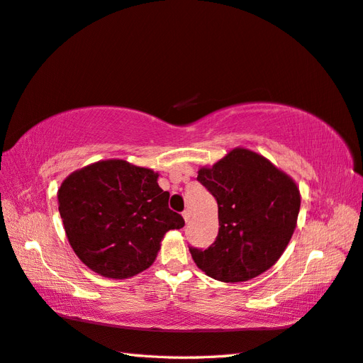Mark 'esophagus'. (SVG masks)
Returning a JSON list of instances; mask_svg holds the SVG:
<instances>
[{
  "instance_id": "obj_1",
  "label": "esophagus",
  "mask_w": 363,
  "mask_h": 363,
  "mask_svg": "<svg viewBox=\"0 0 363 363\" xmlns=\"http://www.w3.org/2000/svg\"><path fill=\"white\" fill-rule=\"evenodd\" d=\"M183 219H184V222H189V219H191V213L188 211V209H186V211H183Z\"/></svg>"
}]
</instances>
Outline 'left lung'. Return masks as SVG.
<instances>
[{"label":"left lung","instance_id":"1","mask_svg":"<svg viewBox=\"0 0 363 363\" xmlns=\"http://www.w3.org/2000/svg\"><path fill=\"white\" fill-rule=\"evenodd\" d=\"M197 180L211 192L219 235L206 250L189 248L197 267L222 283L259 277L284 253L300 213L296 183L261 154L235 147Z\"/></svg>","mask_w":363,"mask_h":363}]
</instances>
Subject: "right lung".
I'll return each instance as SVG.
<instances>
[{
	"mask_svg": "<svg viewBox=\"0 0 363 363\" xmlns=\"http://www.w3.org/2000/svg\"><path fill=\"white\" fill-rule=\"evenodd\" d=\"M158 172L102 160L69 174L57 191L68 242L88 269L124 279L149 269L169 230L184 220L169 209Z\"/></svg>",
	"mask_w": 363,
	"mask_h": 363,
	"instance_id": "right-lung-1",
	"label": "right lung"
}]
</instances>
